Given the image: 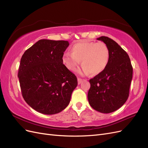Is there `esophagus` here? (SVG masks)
Instances as JSON below:
<instances>
[{
    "instance_id": "esophagus-1",
    "label": "esophagus",
    "mask_w": 148,
    "mask_h": 148,
    "mask_svg": "<svg viewBox=\"0 0 148 148\" xmlns=\"http://www.w3.org/2000/svg\"><path fill=\"white\" fill-rule=\"evenodd\" d=\"M83 81V79H81V78H78V84H81Z\"/></svg>"
}]
</instances>
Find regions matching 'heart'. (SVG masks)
I'll use <instances>...</instances> for the list:
<instances>
[{
  "label": "heart",
  "instance_id": "b5f03b06",
  "mask_svg": "<svg viewBox=\"0 0 148 148\" xmlns=\"http://www.w3.org/2000/svg\"><path fill=\"white\" fill-rule=\"evenodd\" d=\"M109 59L110 51L105 43L82 41L73 45L71 53H64L62 62L69 70L75 71L82 61L80 74L98 75L106 69Z\"/></svg>",
  "mask_w": 148,
  "mask_h": 148
}]
</instances>
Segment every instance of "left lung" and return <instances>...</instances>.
I'll list each match as a JSON object with an SVG mask.
<instances>
[{
	"instance_id": "obj_1",
	"label": "left lung",
	"mask_w": 148,
	"mask_h": 148,
	"mask_svg": "<svg viewBox=\"0 0 148 148\" xmlns=\"http://www.w3.org/2000/svg\"><path fill=\"white\" fill-rule=\"evenodd\" d=\"M110 51L109 64L102 73L89 80V104L95 110L108 114L117 110L127 101L133 76V67L127 53L112 39L101 36Z\"/></svg>"
}]
</instances>
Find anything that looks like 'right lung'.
<instances>
[{"mask_svg": "<svg viewBox=\"0 0 148 148\" xmlns=\"http://www.w3.org/2000/svg\"><path fill=\"white\" fill-rule=\"evenodd\" d=\"M66 41L41 39L22 56L18 73L26 102L38 112L52 115L69 104L76 76L62 62Z\"/></svg>", "mask_w": 148, "mask_h": 148, "instance_id": "1", "label": "right lung"}]
</instances>
